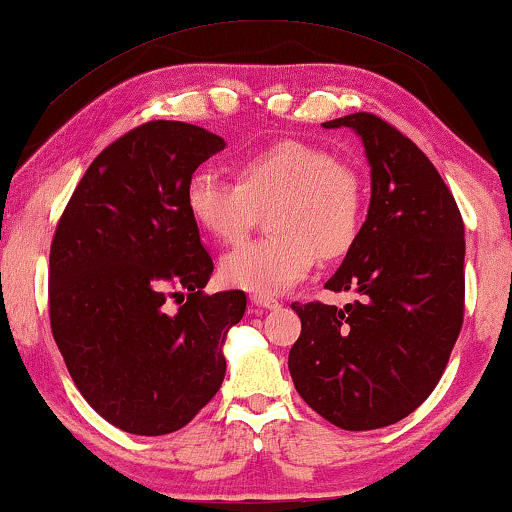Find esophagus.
<instances>
[{
  "instance_id": "34e87169",
  "label": "esophagus",
  "mask_w": 512,
  "mask_h": 512,
  "mask_svg": "<svg viewBox=\"0 0 512 512\" xmlns=\"http://www.w3.org/2000/svg\"><path fill=\"white\" fill-rule=\"evenodd\" d=\"M251 305H256V308H263V310H275L280 308V301L272 296H261V294H254L251 296Z\"/></svg>"
}]
</instances>
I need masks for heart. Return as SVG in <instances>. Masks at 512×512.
<instances>
[{"label": "heart", "mask_w": 512, "mask_h": 512, "mask_svg": "<svg viewBox=\"0 0 512 512\" xmlns=\"http://www.w3.org/2000/svg\"><path fill=\"white\" fill-rule=\"evenodd\" d=\"M237 183L197 171L185 185V209L211 240L240 242L268 209L270 237L221 258L230 287L284 294L310 275L317 256L338 258L362 228L364 183L357 169L315 143L280 141L235 164Z\"/></svg>", "instance_id": "heart-1"}]
</instances>
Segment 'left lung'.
I'll list each match as a JSON object with an SVG mask.
<instances>
[{"instance_id":"8db88e82","label":"left lung","mask_w":512,"mask_h":512,"mask_svg":"<svg viewBox=\"0 0 512 512\" xmlns=\"http://www.w3.org/2000/svg\"><path fill=\"white\" fill-rule=\"evenodd\" d=\"M348 126L371 167L367 221L324 284L343 305L291 303L301 336L289 353L298 395L343 430L393 426L433 393L463 324V218L433 162L395 126L355 112Z\"/></svg>"}]
</instances>
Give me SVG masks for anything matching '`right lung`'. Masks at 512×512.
Segmentation results:
<instances>
[{
  "label": "right lung",
  "mask_w": 512,
  "mask_h": 512,
  "mask_svg": "<svg viewBox=\"0 0 512 512\" xmlns=\"http://www.w3.org/2000/svg\"><path fill=\"white\" fill-rule=\"evenodd\" d=\"M223 148L195 124L136 126L91 162L53 235V338L84 400L124 433H174L223 383L247 296L204 294L214 261L185 209L190 176Z\"/></svg>",
  "instance_id": "obj_1"
}]
</instances>
